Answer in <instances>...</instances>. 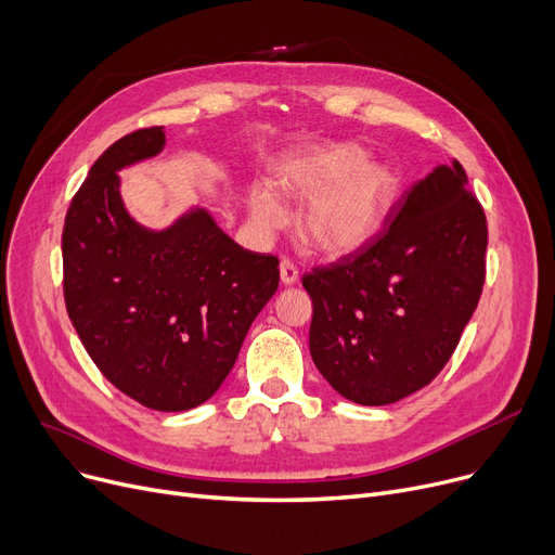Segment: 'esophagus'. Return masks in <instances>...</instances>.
<instances>
[{
  "mask_svg": "<svg viewBox=\"0 0 555 555\" xmlns=\"http://www.w3.org/2000/svg\"><path fill=\"white\" fill-rule=\"evenodd\" d=\"M279 272H281V283L283 285H295L297 281H299V270H297V266L293 260H281V266H279Z\"/></svg>",
  "mask_w": 555,
  "mask_h": 555,
  "instance_id": "1",
  "label": "esophagus"
}]
</instances>
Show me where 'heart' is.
Returning <instances> with one entry per match:
<instances>
[{
  "label": "heart",
  "instance_id": "heart-1",
  "mask_svg": "<svg viewBox=\"0 0 555 555\" xmlns=\"http://www.w3.org/2000/svg\"><path fill=\"white\" fill-rule=\"evenodd\" d=\"M279 189L293 199H308L299 216L301 238L322 254L344 256L364 247L383 227L398 197V172L371 162L358 143H339L283 162ZM249 214L260 229H276L285 211L266 184L249 189Z\"/></svg>",
  "mask_w": 555,
  "mask_h": 555
}]
</instances>
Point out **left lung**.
I'll list each match as a JSON object with an SVG mask.
<instances>
[{
    "label": "left lung",
    "mask_w": 555,
    "mask_h": 555,
    "mask_svg": "<svg viewBox=\"0 0 555 555\" xmlns=\"http://www.w3.org/2000/svg\"><path fill=\"white\" fill-rule=\"evenodd\" d=\"M488 227L468 175L436 166L393 204L385 231L304 276L310 356L358 404H391L452 358L486 281Z\"/></svg>",
    "instance_id": "8db88e82"
}]
</instances>
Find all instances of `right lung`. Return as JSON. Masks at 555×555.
<instances>
[{
	"label": "right lung",
	"mask_w": 555,
	"mask_h": 555,
	"mask_svg": "<svg viewBox=\"0 0 555 555\" xmlns=\"http://www.w3.org/2000/svg\"><path fill=\"white\" fill-rule=\"evenodd\" d=\"M164 128L114 141L74 195L63 229L72 324L107 380L157 412L207 402L279 287V258L233 243L207 209L139 224L119 172L164 151Z\"/></svg>",
	"instance_id": "right-lung-1"
}]
</instances>
